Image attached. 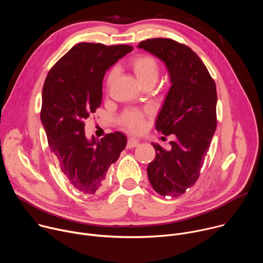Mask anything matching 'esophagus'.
Returning a JSON list of instances; mask_svg holds the SVG:
<instances>
[{
  "label": "esophagus",
  "instance_id": "1",
  "mask_svg": "<svg viewBox=\"0 0 263 263\" xmlns=\"http://www.w3.org/2000/svg\"><path fill=\"white\" fill-rule=\"evenodd\" d=\"M139 144L138 140L135 139V138H129L128 139V142H127V148H132V147H135Z\"/></svg>",
  "mask_w": 263,
  "mask_h": 263
}]
</instances>
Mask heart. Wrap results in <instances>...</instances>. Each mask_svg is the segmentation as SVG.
<instances>
[{
	"mask_svg": "<svg viewBox=\"0 0 263 263\" xmlns=\"http://www.w3.org/2000/svg\"><path fill=\"white\" fill-rule=\"evenodd\" d=\"M137 82L143 86L147 83H154L159 76V67L154 58L147 55H138L130 63ZM117 77V70L112 69L107 77V86L109 87ZM124 124L131 131H138L142 127V116L137 111H130L124 118Z\"/></svg>",
	"mask_w": 263,
	"mask_h": 263,
	"instance_id": "obj_1",
	"label": "heart"
}]
</instances>
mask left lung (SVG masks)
Instances as JSON below:
<instances>
[{
	"instance_id": "8db88e82",
	"label": "left lung",
	"mask_w": 263,
	"mask_h": 263,
	"mask_svg": "<svg viewBox=\"0 0 263 263\" xmlns=\"http://www.w3.org/2000/svg\"><path fill=\"white\" fill-rule=\"evenodd\" d=\"M142 49L160 59L168 72L171 87L156 121V129L174 134L171 148L152 143L156 156L146 167L156 193L179 197L200 176L216 129V87L205 64L187 46L167 39L141 42Z\"/></svg>"
}]
</instances>
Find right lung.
<instances>
[{
  "label": "right lung",
  "mask_w": 263,
  "mask_h": 263,
  "mask_svg": "<svg viewBox=\"0 0 263 263\" xmlns=\"http://www.w3.org/2000/svg\"><path fill=\"white\" fill-rule=\"evenodd\" d=\"M132 50L126 45L78 44L51 68L44 84L41 121L51 152L68 184L84 196L103 189L109 166L127 144L121 132L88 139L84 121L102 103L106 71Z\"/></svg>",
  "instance_id": "obj_1"
}]
</instances>
